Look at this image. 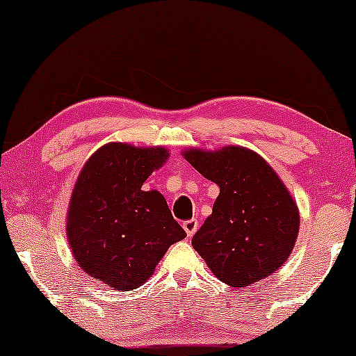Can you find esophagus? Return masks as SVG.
Listing matches in <instances>:
<instances>
[{
    "label": "esophagus",
    "mask_w": 356,
    "mask_h": 356,
    "mask_svg": "<svg viewBox=\"0 0 356 356\" xmlns=\"http://www.w3.org/2000/svg\"><path fill=\"white\" fill-rule=\"evenodd\" d=\"M183 228H184V232H186L188 238H191V236L194 235V233L197 232L199 222L196 220V218H191V220H184V222H183Z\"/></svg>",
    "instance_id": "1"
}]
</instances>
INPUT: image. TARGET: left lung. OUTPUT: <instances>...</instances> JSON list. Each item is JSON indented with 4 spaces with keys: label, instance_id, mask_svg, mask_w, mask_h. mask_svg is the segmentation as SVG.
I'll return each instance as SVG.
<instances>
[{
    "label": "left lung",
    "instance_id": "1",
    "mask_svg": "<svg viewBox=\"0 0 356 356\" xmlns=\"http://www.w3.org/2000/svg\"><path fill=\"white\" fill-rule=\"evenodd\" d=\"M184 159L220 188L191 241L213 275L248 286L279 269L295 246L300 213L270 165L238 145L217 152L191 149Z\"/></svg>",
    "mask_w": 356,
    "mask_h": 356
}]
</instances>
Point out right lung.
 Returning <instances> with one entry per match:
<instances>
[{
	"label": "right lung",
	"mask_w": 356,
	"mask_h": 356,
	"mask_svg": "<svg viewBox=\"0 0 356 356\" xmlns=\"http://www.w3.org/2000/svg\"><path fill=\"white\" fill-rule=\"evenodd\" d=\"M168 154L111 143L87 160L72 191L66 233L76 261L113 290L138 289L186 232L159 191L143 184Z\"/></svg>",
	"instance_id": "1"
}]
</instances>
